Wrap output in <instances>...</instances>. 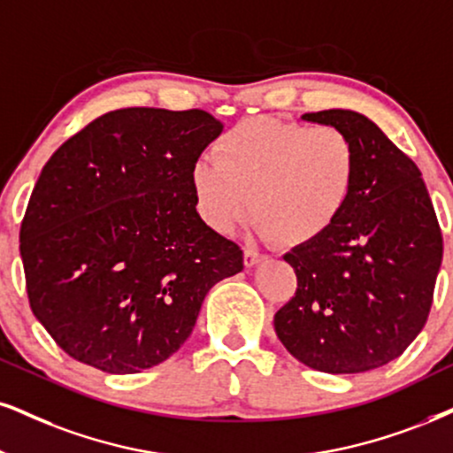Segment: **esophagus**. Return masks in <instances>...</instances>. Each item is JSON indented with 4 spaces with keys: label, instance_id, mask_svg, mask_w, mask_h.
Listing matches in <instances>:
<instances>
[{
    "label": "esophagus",
    "instance_id": "esophagus-1",
    "mask_svg": "<svg viewBox=\"0 0 453 453\" xmlns=\"http://www.w3.org/2000/svg\"><path fill=\"white\" fill-rule=\"evenodd\" d=\"M260 258H262V254L256 252L254 248H245V250H243V265H245V266L258 265Z\"/></svg>",
    "mask_w": 453,
    "mask_h": 453
}]
</instances>
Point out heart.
<instances>
[{
  "label": "heart",
  "instance_id": "heart-1",
  "mask_svg": "<svg viewBox=\"0 0 453 453\" xmlns=\"http://www.w3.org/2000/svg\"><path fill=\"white\" fill-rule=\"evenodd\" d=\"M216 155L191 167L199 216L228 235L250 208L260 237L306 245L327 235L349 208L359 178V149L338 126L248 117L222 134Z\"/></svg>",
  "mask_w": 453,
  "mask_h": 453
}]
</instances>
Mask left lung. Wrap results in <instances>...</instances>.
I'll use <instances>...</instances> for the list:
<instances>
[{
	"instance_id": "left-lung-1",
	"label": "left lung",
	"mask_w": 453,
	"mask_h": 453,
	"mask_svg": "<svg viewBox=\"0 0 453 453\" xmlns=\"http://www.w3.org/2000/svg\"><path fill=\"white\" fill-rule=\"evenodd\" d=\"M303 119L353 136L359 178L338 225L283 256L298 288L275 312V332L312 370L370 372L403 355L422 332L443 235L418 165L372 119L344 109Z\"/></svg>"
}]
</instances>
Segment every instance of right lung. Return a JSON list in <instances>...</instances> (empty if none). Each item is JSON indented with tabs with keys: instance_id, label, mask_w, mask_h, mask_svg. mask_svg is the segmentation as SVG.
I'll list each match as a JSON object with an SVG mask.
<instances>
[{
	"instance_id": "obj_1",
	"label": "right lung",
	"mask_w": 453,
	"mask_h": 453,
	"mask_svg": "<svg viewBox=\"0 0 453 453\" xmlns=\"http://www.w3.org/2000/svg\"><path fill=\"white\" fill-rule=\"evenodd\" d=\"M222 124L201 109L96 117L43 165L20 225L33 315L73 359L138 373L191 336L205 294L243 269L201 220L191 167Z\"/></svg>"
}]
</instances>
